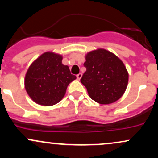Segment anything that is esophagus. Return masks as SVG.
Masks as SVG:
<instances>
[{"mask_svg": "<svg viewBox=\"0 0 158 158\" xmlns=\"http://www.w3.org/2000/svg\"><path fill=\"white\" fill-rule=\"evenodd\" d=\"M81 73H79V74H77V79L78 80H80V79L81 78Z\"/></svg>", "mask_w": 158, "mask_h": 158, "instance_id": "1", "label": "esophagus"}]
</instances>
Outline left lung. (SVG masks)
Wrapping results in <instances>:
<instances>
[{
  "instance_id": "8db88e82",
  "label": "left lung",
  "mask_w": 158,
  "mask_h": 158,
  "mask_svg": "<svg viewBox=\"0 0 158 158\" xmlns=\"http://www.w3.org/2000/svg\"><path fill=\"white\" fill-rule=\"evenodd\" d=\"M85 59L86 71L81 82L89 97L102 105L118 100L126 91L128 81V73L123 61L102 48L88 52Z\"/></svg>"
}]
</instances>
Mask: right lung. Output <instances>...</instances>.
I'll use <instances>...</instances> for the list:
<instances>
[{"label":"right lung","mask_w":158,"mask_h":158,"mask_svg":"<svg viewBox=\"0 0 158 158\" xmlns=\"http://www.w3.org/2000/svg\"><path fill=\"white\" fill-rule=\"evenodd\" d=\"M62 56L53 52L41 54L30 64L24 79L27 93L37 104L51 106L59 102L67 88L77 79L68 65L61 62Z\"/></svg>","instance_id":"add662e5"}]
</instances>
